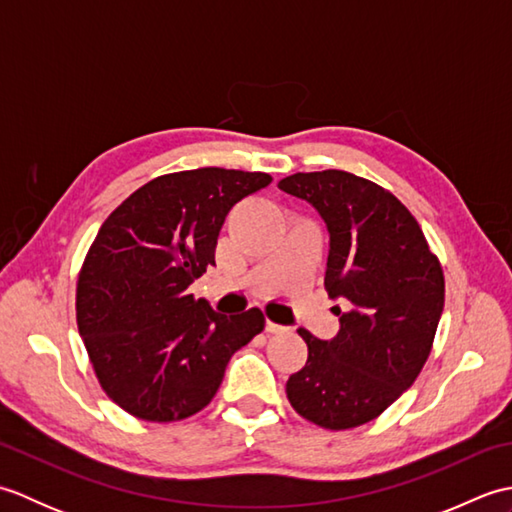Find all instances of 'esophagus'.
Segmentation results:
<instances>
[{
    "label": "esophagus",
    "mask_w": 512,
    "mask_h": 512,
    "mask_svg": "<svg viewBox=\"0 0 512 512\" xmlns=\"http://www.w3.org/2000/svg\"><path fill=\"white\" fill-rule=\"evenodd\" d=\"M266 332H268V334H284V332H288V328H286V325L266 321Z\"/></svg>",
    "instance_id": "34e87169"
}]
</instances>
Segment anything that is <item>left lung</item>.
Listing matches in <instances>:
<instances>
[{
	"instance_id": "left-lung-1",
	"label": "left lung",
	"mask_w": 512,
	"mask_h": 512,
	"mask_svg": "<svg viewBox=\"0 0 512 512\" xmlns=\"http://www.w3.org/2000/svg\"><path fill=\"white\" fill-rule=\"evenodd\" d=\"M277 187L319 211L330 233L325 290L341 328L308 330V361L286 383L290 405L323 429L361 427L413 385L444 308V275L407 206L372 180L328 169Z\"/></svg>"
}]
</instances>
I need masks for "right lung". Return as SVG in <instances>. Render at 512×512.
<instances>
[{"instance_id": "add662e5", "label": "right lung", "mask_w": 512, "mask_h": 512, "mask_svg": "<svg viewBox=\"0 0 512 512\" xmlns=\"http://www.w3.org/2000/svg\"><path fill=\"white\" fill-rule=\"evenodd\" d=\"M262 171L204 167L143 184L103 222L76 284V323L103 391L149 422L189 418L213 400L231 356L264 330L193 299L215 266L228 211L268 187Z\"/></svg>"}]
</instances>
